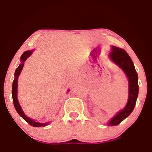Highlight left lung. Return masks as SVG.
Masks as SVG:
<instances>
[{
  "label": "left lung",
  "mask_w": 152,
  "mask_h": 152,
  "mask_svg": "<svg viewBox=\"0 0 152 152\" xmlns=\"http://www.w3.org/2000/svg\"><path fill=\"white\" fill-rule=\"evenodd\" d=\"M109 55L111 59L123 70L129 79V99L127 104L124 109L120 111L109 122V125L115 126L118 125L122 120L128 117L134 109L138 95V74L135 69L132 59L124 50L112 46V50Z\"/></svg>",
  "instance_id": "obj_1"
}]
</instances>
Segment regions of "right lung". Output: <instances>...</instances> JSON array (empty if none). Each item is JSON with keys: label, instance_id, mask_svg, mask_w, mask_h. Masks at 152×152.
<instances>
[{"label": "right lung", "instance_id": "right-lung-1", "mask_svg": "<svg viewBox=\"0 0 152 152\" xmlns=\"http://www.w3.org/2000/svg\"><path fill=\"white\" fill-rule=\"evenodd\" d=\"M32 53V50H28L24 52L23 54L21 57H20V61H21V63L18 67L16 69L15 73H14V75H15V77H14V80L13 81V84H12V99H13V102L14 107H15L16 111H17V113L20 115V117H22L23 119H24L26 121L28 122V124H30L31 126H44L48 125V123H40V122H35L34 120L31 119V118L27 117V116L25 115L23 112V110L20 107L19 104V102H18V99H17V86H18V75H20V72L23 69V67L24 66V61H26V60L28 59V58L31 55V54Z\"/></svg>", "mask_w": 152, "mask_h": 152}]
</instances>
